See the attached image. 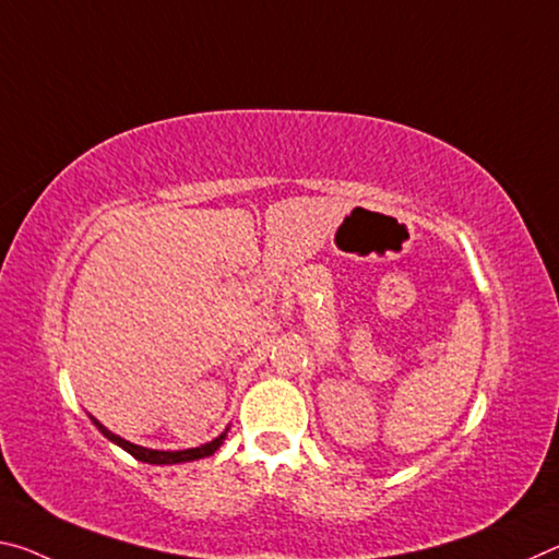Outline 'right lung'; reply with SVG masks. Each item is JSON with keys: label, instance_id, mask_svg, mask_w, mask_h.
Instances as JSON below:
<instances>
[{"label": "right lung", "instance_id": "obj_1", "mask_svg": "<svg viewBox=\"0 0 559 559\" xmlns=\"http://www.w3.org/2000/svg\"><path fill=\"white\" fill-rule=\"evenodd\" d=\"M92 423L96 425L104 432V438H109L111 442H117V445L121 450H127L129 455H134L136 460H141V463H148V465H176V463H191V460H199V457H209L214 455L216 450L221 448V442L226 440V432H221V436L216 440L206 442V445L201 448H189V450H152V448H141V445H134V442L123 440L121 436H117V432H111L109 428H104V425L92 418Z\"/></svg>", "mask_w": 559, "mask_h": 559}]
</instances>
